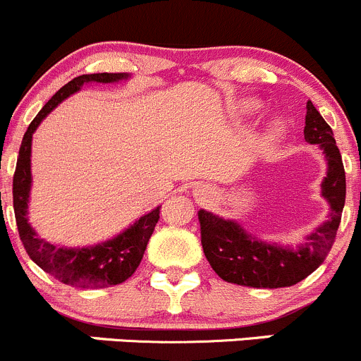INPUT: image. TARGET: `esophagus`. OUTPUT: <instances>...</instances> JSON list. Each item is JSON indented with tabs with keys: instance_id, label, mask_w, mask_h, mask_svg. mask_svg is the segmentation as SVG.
I'll return each instance as SVG.
<instances>
[{
	"instance_id": "esophagus-1",
	"label": "esophagus",
	"mask_w": 361,
	"mask_h": 361,
	"mask_svg": "<svg viewBox=\"0 0 361 361\" xmlns=\"http://www.w3.org/2000/svg\"><path fill=\"white\" fill-rule=\"evenodd\" d=\"M195 195H197L199 201H204V199L209 197V188L204 187V185H199L197 190H195Z\"/></svg>"
}]
</instances>
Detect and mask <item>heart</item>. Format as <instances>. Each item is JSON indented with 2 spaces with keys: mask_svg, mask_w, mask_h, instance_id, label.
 <instances>
[{
  "mask_svg": "<svg viewBox=\"0 0 361 361\" xmlns=\"http://www.w3.org/2000/svg\"><path fill=\"white\" fill-rule=\"evenodd\" d=\"M241 111L245 113V115H251V113L258 111V103L257 101H245V103L241 104ZM283 136H285V127H283L279 122L272 123V126L265 130L264 137H262V147L264 148L274 147V145H278L279 141L283 140Z\"/></svg>",
  "mask_w": 361,
  "mask_h": 361,
  "instance_id": "obj_1",
  "label": "heart"
}]
</instances>
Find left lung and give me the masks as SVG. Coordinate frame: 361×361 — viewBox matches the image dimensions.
<instances>
[{
    "label": "left lung",
    "mask_w": 361,
    "mask_h": 361,
    "mask_svg": "<svg viewBox=\"0 0 361 361\" xmlns=\"http://www.w3.org/2000/svg\"><path fill=\"white\" fill-rule=\"evenodd\" d=\"M305 110V141L318 145L326 160V176L322 181V197L330 206L326 221L318 225L305 241L297 246H283L262 241L250 234L239 221L201 209L199 221L204 255L224 281L251 288H283L297 285L323 264L336 241L345 202L344 166L334 140L332 127L311 101H307Z\"/></svg>",
    "instance_id": "obj_1"
}]
</instances>
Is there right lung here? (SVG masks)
Segmentation results:
<instances>
[{"mask_svg": "<svg viewBox=\"0 0 361 361\" xmlns=\"http://www.w3.org/2000/svg\"><path fill=\"white\" fill-rule=\"evenodd\" d=\"M129 78V73H94V75L76 76L54 94L52 99L29 123L23 137L16 174H13V211H16L20 241H23L29 258L64 285L80 286V288H104V286L120 285L129 279L140 265L148 241L154 234V228L160 218V206L137 218L133 225H129L115 238L92 246L68 248V246H57L38 238L27 218L32 185V134L43 122V118L54 108L59 106V103H63L66 97L78 92L83 83H116Z\"/></svg>", "mask_w": 361, "mask_h": 361, "instance_id": "add662e5", "label": "right lung"}]
</instances>
